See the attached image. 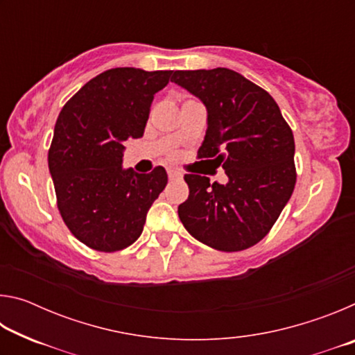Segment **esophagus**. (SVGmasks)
<instances>
[{
    "label": "esophagus",
    "instance_id": "esophagus-1",
    "mask_svg": "<svg viewBox=\"0 0 355 355\" xmlns=\"http://www.w3.org/2000/svg\"><path fill=\"white\" fill-rule=\"evenodd\" d=\"M167 177H169V180H178L182 178V173L178 171H167Z\"/></svg>",
    "mask_w": 355,
    "mask_h": 355
}]
</instances>
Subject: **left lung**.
Instances as JSON below:
<instances>
[{
    "label": "left lung",
    "mask_w": 355,
    "mask_h": 355,
    "mask_svg": "<svg viewBox=\"0 0 355 355\" xmlns=\"http://www.w3.org/2000/svg\"><path fill=\"white\" fill-rule=\"evenodd\" d=\"M199 97L208 128L197 158L222 166L228 182L186 173L189 197L178 216L192 236L222 252L268 235L296 184L294 136L264 89L230 69L177 70L172 80Z\"/></svg>",
    "instance_id": "left-lung-1"
}]
</instances>
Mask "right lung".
<instances>
[{
	"mask_svg": "<svg viewBox=\"0 0 355 355\" xmlns=\"http://www.w3.org/2000/svg\"><path fill=\"white\" fill-rule=\"evenodd\" d=\"M172 70H106L84 84L59 112L48 150L58 209L76 239L117 252L141 236L147 211L167 184L164 167L122 169L123 144L142 137L153 95Z\"/></svg>",
	"mask_w": 355,
	"mask_h": 355,
	"instance_id": "right-lung-1",
	"label": "right lung"
}]
</instances>
